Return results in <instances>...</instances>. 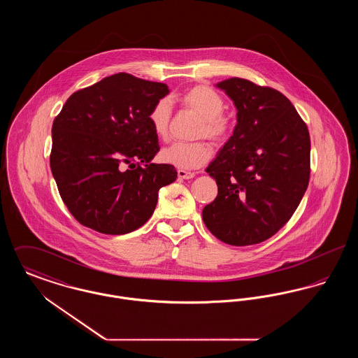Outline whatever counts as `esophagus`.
<instances>
[{"label": "esophagus", "instance_id": "34e87169", "mask_svg": "<svg viewBox=\"0 0 358 358\" xmlns=\"http://www.w3.org/2000/svg\"><path fill=\"white\" fill-rule=\"evenodd\" d=\"M177 174H178V178H181V180H190L196 176L193 171H182V169H178Z\"/></svg>", "mask_w": 358, "mask_h": 358}]
</instances>
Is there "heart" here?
<instances>
[{"mask_svg": "<svg viewBox=\"0 0 358 358\" xmlns=\"http://www.w3.org/2000/svg\"><path fill=\"white\" fill-rule=\"evenodd\" d=\"M178 102L200 117L197 136H205L212 142H224L231 133V120L224 114L225 102L222 95L209 85H193L178 95ZM171 120V103L162 98L154 103L149 122L154 133L159 138L168 136ZM212 155L205 142H174L161 150V159L165 164L180 169H197Z\"/></svg>", "mask_w": 358, "mask_h": 358, "instance_id": "b5f03b06", "label": "heart"}]
</instances>
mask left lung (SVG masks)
Returning <instances> with one entry per match:
<instances>
[{
	"label": "left lung",
	"mask_w": 358,
	"mask_h": 358,
	"mask_svg": "<svg viewBox=\"0 0 358 358\" xmlns=\"http://www.w3.org/2000/svg\"><path fill=\"white\" fill-rule=\"evenodd\" d=\"M238 124L205 169L217 197L203 209L206 228L231 245L275 235L301 203L310 178V136L292 103L271 87L231 78L217 83Z\"/></svg>",
	"instance_id": "obj_1"
}]
</instances>
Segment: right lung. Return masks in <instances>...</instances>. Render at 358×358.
Instances as JSON below:
<instances>
[{"instance_id":"right-lung-1","label":"right lung","mask_w":358,"mask_h":358,"mask_svg":"<svg viewBox=\"0 0 358 358\" xmlns=\"http://www.w3.org/2000/svg\"><path fill=\"white\" fill-rule=\"evenodd\" d=\"M164 83L120 72L73 92L52 124L51 171L71 215L106 235H124L153 215L158 190L177 178L149 122ZM124 164H129L126 170Z\"/></svg>"}]
</instances>
